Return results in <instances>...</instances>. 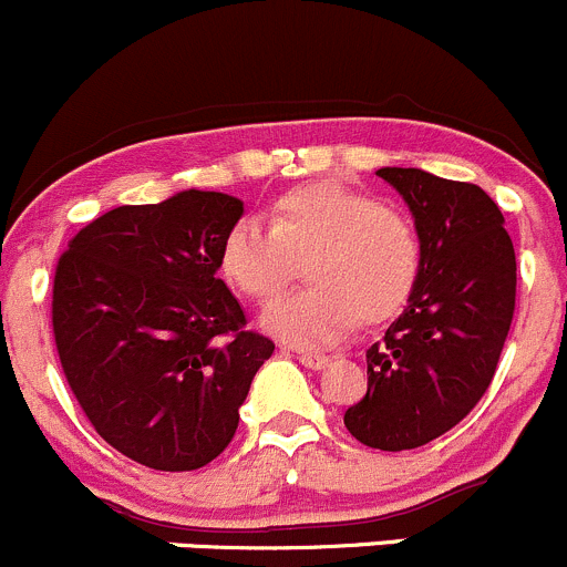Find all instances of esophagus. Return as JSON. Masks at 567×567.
Listing matches in <instances>:
<instances>
[{"label":"esophagus","mask_w":567,"mask_h":567,"mask_svg":"<svg viewBox=\"0 0 567 567\" xmlns=\"http://www.w3.org/2000/svg\"><path fill=\"white\" fill-rule=\"evenodd\" d=\"M297 361L302 363V367H308V369H322L324 363L330 361L328 355H324V352H311V350H297Z\"/></svg>","instance_id":"1"}]
</instances>
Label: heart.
Segmentation results:
<instances>
[{"label": "heart", "mask_w": 567, "mask_h": 567, "mask_svg": "<svg viewBox=\"0 0 567 567\" xmlns=\"http://www.w3.org/2000/svg\"><path fill=\"white\" fill-rule=\"evenodd\" d=\"M311 284L272 302L265 328L297 347L336 344L367 322L391 317L416 286L422 237L408 212L378 204L341 182L289 189L270 223L243 217L220 245V272L239 295L270 302L300 276Z\"/></svg>", "instance_id": "heart-1"}]
</instances>
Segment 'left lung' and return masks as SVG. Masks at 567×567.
I'll return each instance as SVG.
<instances>
[{
  "instance_id": "left-lung-1",
  "label": "left lung",
  "mask_w": 567,
  "mask_h": 567,
  "mask_svg": "<svg viewBox=\"0 0 567 567\" xmlns=\"http://www.w3.org/2000/svg\"><path fill=\"white\" fill-rule=\"evenodd\" d=\"M411 206L422 270L405 311L367 350L369 385L344 427L372 450L430 444L474 411L515 311V250L491 195L419 167H380Z\"/></svg>"
}]
</instances>
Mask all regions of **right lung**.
Segmentation results:
<instances>
[{
    "mask_svg": "<svg viewBox=\"0 0 567 567\" xmlns=\"http://www.w3.org/2000/svg\"><path fill=\"white\" fill-rule=\"evenodd\" d=\"M243 200L184 189L117 206L69 243L54 270L60 367L95 433L154 472L215 461L276 344L248 330L217 278Z\"/></svg>",
    "mask_w": 567,
    "mask_h": 567,
    "instance_id": "right-lung-1",
    "label": "right lung"
}]
</instances>
